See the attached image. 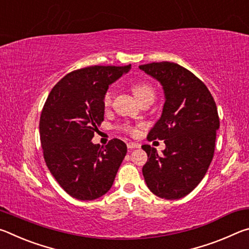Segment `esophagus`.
Returning <instances> with one entry per match:
<instances>
[{
    "label": "esophagus",
    "mask_w": 249,
    "mask_h": 249,
    "mask_svg": "<svg viewBox=\"0 0 249 249\" xmlns=\"http://www.w3.org/2000/svg\"><path fill=\"white\" fill-rule=\"evenodd\" d=\"M127 147H128V149H134V148H140L141 145L138 144V142H127Z\"/></svg>",
    "instance_id": "1"
}]
</instances>
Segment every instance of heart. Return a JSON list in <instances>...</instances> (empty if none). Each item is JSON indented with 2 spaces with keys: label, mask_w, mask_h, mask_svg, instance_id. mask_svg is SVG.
Segmentation results:
<instances>
[{
  "label": "heart",
  "mask_w": 249,
  "mask_h": 249,
  "mask_svg": "<svg viewBox=\"0 0 249 249\" xmlns=\"http://www.w3.org/2000/svg\"><path fill=\"white\" fill-rule=\"evenodd\" d=\"M132 90L134 95L136 96L137 100L142 99V96H145L147 94H154V89L153 87L150 86L149 83L147 82H136L132 86ZM113 100V91L112 90H107L104 93L103 96V105L104 107H109L112 103ZM129 132H134V129L132 127H128Z\"/></svg>",
  "instance_id": "obj_1"
}]
</instances>
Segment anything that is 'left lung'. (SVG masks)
Listing matches in <instances>:
<instances>
[{
  "label": "left lung",
  "instance_id": "obj_1",
  "mask_svg": "<svg viewBox=\"0 0 249 249\" xmlns=\"http://www.w3.org/2000/svg\"><path fill=\"white\" fill-rule=\"evenodd\" d=\"M140 69L162 86V113L148 141L166 144L162 155L142 145L148 160L142 175L149 190L159 197L176 200L189 195L203 179L213 159L217 107L205 84L191 71L169 61L142 65Z\"/></svg>",
  "mask_w": 249,
  "mask_h": 249
}]
</instances>
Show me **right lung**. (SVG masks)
<instances>
[{
	"mask_svg": "<svg viewBox=\"0 0 249 249\" xmlns=\"http://www.w3.org/2000/svg\"><path fill=\"white\" fill-rule=\"evenodd\" d=\"M130 65L91 66L65 75L50 91L39 121L40 142L49 171L78 200H94L114 182L127 153L121 140L105 147L91 142L104 120L103 96Z\"/></svg>",
	"mask_w": 249,
	"mask_h": 249,
	"instance_id": "obj_1",
	"label": "right lung"
}]
</instances>
